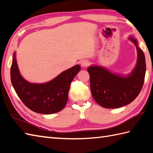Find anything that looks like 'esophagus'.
I'll return each instance as SVG.
<instances>
[{
    "mask_svg": "<svg viewBox=\"0 0 153 153\" xmlns=\"http://www.w3.org/2000/svg\"><path fill=\"white\" fill-rule=\"evenodd\" d=\"M89 64H90V62L88 60H84L82 61V64H81V65H82V67H87L89 66Z\"/></svg>",
    "mask_w": 153,
    "mask_h": 153,
    "instance_id": "obj_1",
    "label": "esophagus"
}]
</instances>
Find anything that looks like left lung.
Masks as SVG:
<instances>
[{
  "label": "left lung",
  "mask_w": 153,
  "mask_h": 153,
  "mask_svg": "<svg viewBox=\"0 0 153 153\" xmlns=\"http://www.w3.org/2000/svg\"><path fill=\"white\" fill-rule=\"evenodd\" d=\"M137 48V64L131 75L122 77L110 73L100 66H89L90 87L92 95L99 105L106 108H117L131 103L141 92L143 85L146 63L143 52L137 41L130 37Z\"/></svg>",
  "instance_id": "8db88e82"
}]
</instances>
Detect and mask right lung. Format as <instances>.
<instances>
[{"label":"right lung","instance_id":"1","mask_svg":"<svg viewBox=\"0 0 153 153\" xmlns=\"http://www.w3.org/2000/svg\"><path fill=\"white\" fill-rule=\"evenodd\" d=\"M80 70L79 65H76L49 82L30 83L19 74L14 53L10 68L11 82L18 97L28 108L37 113L50 114L61 111L66 106L70 84Z\"/></svg>","mask_w":153,"mask_h":153}]
</instances>
